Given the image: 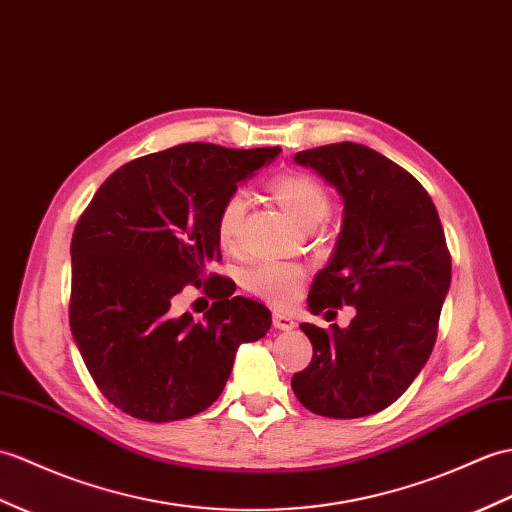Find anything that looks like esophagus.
I'll return each instance as SVG.
<instances>
[{
	"mask_svg": "<svg viewBox=\"0 0 512 512\" xmlns=\"http://www.w3.org/2000/svg\"><path fill=\"white\" fill-rule=\"evenodd\" d=\"M272 325H275V327L281 329V331H290V329L296 327V320H294L290 314L275 312V314H272Z\"/></svg>",
	"mask_w": 512,
	"mask_h": 512,
	"instance_id": "esophagus-1",
	"label": "esophagus"
}]
</instances>
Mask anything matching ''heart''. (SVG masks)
Returning <instances> with one entry per match:
<instances>
[{
	"label": "heart",
	"instance_id": "b5f03b06",
	"mask_svg": "<svg viewBox=\"0 0 512 512\" xmlns=\"http://www.w3.org/2000/svg\"><path fill=\"white\" fill-rule=\"evenodd\" d=\"M272 198L288 216L301 227H316L329 213V194L314 176L305 172H285L268 183ZM248 198L242 192H233L224 198L216 216V235L224 248H233L240 240ZM305 272L299 266L266 261L246 272V288L261 299L275 305L292 303L301 292Z\"/></svg>",
	"mask_w": 512,
	"mask_h": 512
}]
</instances>
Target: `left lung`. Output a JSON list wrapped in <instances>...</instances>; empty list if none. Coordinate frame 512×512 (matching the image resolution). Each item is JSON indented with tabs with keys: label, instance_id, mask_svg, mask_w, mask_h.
Listing matches in <instances>:
<instances>
[{
	"label": "left lung",
	"instance_id": "1",
	"mask_svg": "<svg viewBox=\"0 0 512 512\" xmlns=\"http://www.w3.org/2000/svg\"><path fill=\"white\" fill-rule=\"evenodd\" d=\"M342 198V229L307 296L312 314L353 305L347 329L303 323L314 355L294 373L307 410L360 419L397 401L434 349L451 283L441 218L423 185L395 161L351 141L294 154Z\"/></svg>",
	"mask_w": 512,
	"mask_h": 512
}]
</instances>
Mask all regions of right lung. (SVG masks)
Wrapping results in <instances>:
<instances>
[{
  "label": "right lung",
  "instance_id": "1",
  "mask_svg": "<svg viewBox=\"0 0 512 512\" xmlns=\"http://www.w3.org/2000/svg\"><path fill=\"white\" fill-rule=\"evenodd\" d=\"M281 148L181 144L115 170L71 237L69 325L93 382L130 417L168 423L207 410L237 347L268 334L266 305L233 296L220 261L224 198ZM212 281L219 301L202 321L171 312L187 282Z\"/></svg>",
  "mask_w": 512,
  "mask_h": 512
}]
</instances>
